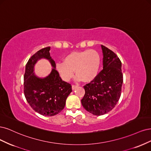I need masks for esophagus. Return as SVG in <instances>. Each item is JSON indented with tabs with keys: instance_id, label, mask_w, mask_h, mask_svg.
<instances>
[{
	"instance_id": "1",
	"label": "esophagus",
	"mask_w": 151,
	"mask_h": 151,
	"mask_svg": "<svg viewBox=\"0 0 151 151\" xmlns=\"http://www.w3.org/2000/svg\"><path fill=\"white\" fill-rule=\"evenodd\" d=\"M78 87V85H72V89L73 90H75V88H76Z\"/></svg>"
}]
</instances>
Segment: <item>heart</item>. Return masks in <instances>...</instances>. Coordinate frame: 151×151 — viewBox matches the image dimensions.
Masks as SVG:
<instances>
[{
	"instance_id": "b5f03b06",
	"label": "heart",
	"mask_w": 151,
	"mask_h": 151,
	"mask_svg": "<svg viewBox=\"0 0 151 151\" xmlns=\"http://www.w3.org/2000/svg\"><path fill=\"white\" fill-rule=\"evenodd\" d=\"M100 65L99 53L93 50L72 52L65 56L64 62H58L56 70L61 77L69 81L74 75L77 78L88 82L93 80L98 74Z\"/></svg>"
}]
</instances>
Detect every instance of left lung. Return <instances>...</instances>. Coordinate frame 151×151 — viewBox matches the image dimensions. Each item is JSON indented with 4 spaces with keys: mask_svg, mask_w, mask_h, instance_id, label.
Listing matches in <instances>:
<instances>
[{
    "mask_svg": "<svg viewBox=\"0 0 151 151\" xmlns=\"http://www.w3.org/2000/svg\"><path fill=\"white\" fill-rule=\"evenodd\" d=\"M103 69L95 78L83 86L85 91L81 100L84 109L95 115H104L119 101L123 83L122 63L115 53L101 45Z\"/></svg>",
    "mask_w": 151,
    "mask_h": 151,
    "instance_id": "obj_1",
    "label": "left lung"
}]
</instances>
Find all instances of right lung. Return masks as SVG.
<instances>
[{
	"label": "right lung",
	"instance_id": "right-lung-1",
	"mask_svg": "<svg viewBox=\"0 0 151 151\" xmlns=\"http://www.w3.org/2000/svg\"><path fill=\"white\" fill-rule=\"evenodd\" d=\"M50 47L37 51L28 60L24 75V93L28 104L38 114L53 116L65 108L66 100L72 91L69 83L63 81L55 69V61L50 56ZM44 57L54 67L50 75L45 79H39L33 74V66Z\"/></svg>",
	"mask_w": 151,
	"mask_h": 151
}]
</instances>
